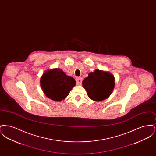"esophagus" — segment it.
<instances>
[{"mask_svg": "<svg viewBox=\"0 0 156 156\" xmlns=\"http://www.w3.org/2000/svg\"><path fill=\"white\" fill-rule=\"evenodd\" d=\"M82 79L81 77H78L76 80V83L78 85H81L82 83Z\"/></svg>", "mask_w": 156, "mask_h": 156, "instance_id": "1", "label": "esophagus"}]
</instances>
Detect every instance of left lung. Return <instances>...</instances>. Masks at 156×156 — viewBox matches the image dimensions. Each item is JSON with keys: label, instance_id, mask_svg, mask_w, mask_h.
<instances>
[{"label": "left lung", "instance_id": "1", "mask_svg": "<svg viewBox=\"0 0 156 156\" xmlns=\"http://www.w3.org/2000/svg\"><path fill=\"white\" fill-rule=\"evenodd\" d=\"M115 85L113 75L99 69L89 73L88 76L82 81L83 87L87 92L88 97L94 101L107 99L111 95Z\"/></svg>", "mask_w": 156, "mask_h": 156}]
</instances>
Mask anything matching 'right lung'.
I'll return each mask as SVG.
<instances>
[{
	"label": "right lung",
	"mask_w": 156,
	"mask_h": 156,
	"mask_svg": "<svg viewBox=\"0 0 156 156\" xmlns=\"http://www.w3.org/2000/svg\"><path fill=\"white\" fill-rule=\"evenodd\" d=\"M76 82L62 69L55 68L45 72L40 79V85L45 96L55 101H61L69 95Z\"/></svg>",
	"instance_id": "1"
}]
</instances>
